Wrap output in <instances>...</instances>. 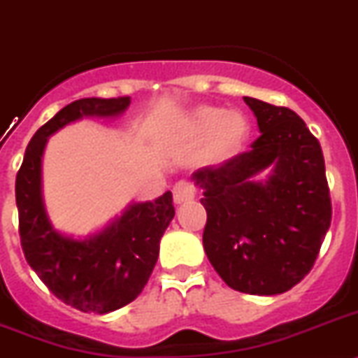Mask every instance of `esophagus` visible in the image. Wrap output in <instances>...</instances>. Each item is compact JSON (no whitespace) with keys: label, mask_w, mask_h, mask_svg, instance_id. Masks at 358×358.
Instances as JSON below:
<instances>
[{"label":"esophagus","mask_w":358,"mask_h":358,"mask_svg":"<svg viewBox=\"0 0 358 358\" xmlns=\"http://www.w3.org/2000/svg\"><path fill=\"white\" fill-rule=\"evenodd\" d=\"M173 196H174V203H184L187 200H193L194 198V185L187 180H180L178 184L173 187Z\"/></svg>","instance_id":"obj_1"}]
</instances>
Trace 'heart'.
Masks as SVG:
<instances>
[{
	"label": "heart",
	"instance_id": "heart-1",
	"mask_svg": "<svg viewBox=\"0 0 358 358\" xmlns=\"http://www.w3.org/2000/svg\"><path fill=\"white\" fill-rule=\"evenodd\" d=\"M182 136L189 142L203 140L198 162L218 165L242 151L249 136V122L244 114L213 105H200L182 122Z\"/></svg>",
	"mask_w": 358,
	"mask_h": 358
}]
</instances>
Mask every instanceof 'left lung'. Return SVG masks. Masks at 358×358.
Segmentation results:
<instances>
[{
	"label": "left lung",
	"instance_id": "left-lung-1",
	"mask_svg": "<svg viewBox=\"0 0 358 358\" xmlns=\"http://www.w3.org/2000/svg\"><path fill=\"white\" fill-rule=\"evenodd\" d=\"M260 136L251 151L193 173L207 211L203 249L233 289L278 295L313 267L331 224L320 143L287 107L244 96ZM272 169L266 180L256 174Z\"/></svg>",
	"mask_w": 358,
	"mask_h": 358
}]
</instances>
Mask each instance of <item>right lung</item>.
Returning <instances> with one entry per match:
<instances>
[{
  "label": "right lung",
  "mask_w": 358,
  "mask_h": 358,
  "mask_svg": "<svg viewBox=\"0 0 358 358\" xmlns=\"http://www.w3.org/2000/svg\"><path fill=\"white\" fill-rule=\"evenodd\" d=\"M131 105L129 96L82 98L63 107L36 131L16 176L20 238L29 266L67 306L83 313H110L145 287L160 253V238L174 216L171 191L152 202H134L107 227L72 238L54 229L41 196V156L50 134L76 120L113 118Z\"/></svg>",
  "instance_id": "1"
}]
</instances>
